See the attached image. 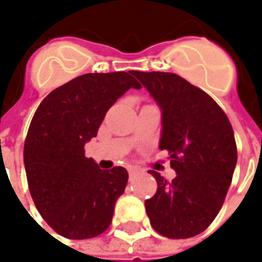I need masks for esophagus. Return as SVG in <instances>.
Returning a JSON list of instances; mask_svg holds the SVG:
<instances>
[{
    "mask_svg": "<svg viewBox=\"0 0 262 262\" xmlns=\"http://www.w3.org/2000/svg\"><path fill=\"white\" fill-rule=\"evenodd\" d=\"M137 173H138V169H137V167H133V166L128 167V175H129V178H134Z\"/></svg>",
    "mask_w": 262,
    "mask_h": 262,
    "instance_id": "34e87169",
    "label": "esophagus"
}]
</instances>
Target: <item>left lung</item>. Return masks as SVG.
Here are the masks:
<instances>
[{
  "label": "left lung",
  "mask_w": 262,
  "mask_h": 262,
  "mask_svg": "<svg viewBox=\"0 0 262 262\" xmlns=\"http://www.w3.org/2000/svg\"><path fill=\"white\" fill-rule=\"evenodd\" d=\"M133 74L162 111L159 148L170 155L176 176L169 182L155 170L157 191L146 211L157 233L186 239L201 233L225 203L237 160L229 118L216 102L173 73Z\"/></svg>",
  "instance_id": "left-lung-1"
}]
</instances>
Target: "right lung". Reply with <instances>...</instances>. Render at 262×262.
Masks as SVG:
<instances>
[{"mask_svg":"<svg viewBox=\"0 0 262 262\" xmlns=\"http://www.w3.org/2000/svg\"><path fill=\"white\" fill-rule=\"evenodd\" d=\"M133 71L92 73L52 90L40 102L25 141L30 195L45 222L68 239L99 236L109 227L128 172L99 169L84 156L106 112L129 89H140Z\"/></svg>","mask_w":262,"mask_h":262,"instance_id":"1","label":"right lung"}]
</instances>
